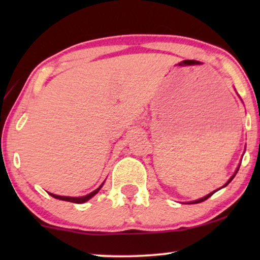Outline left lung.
<instances>
[{"label": "left lung", "mask_w": 260, "mask_h": 260, "mask_svg": "<svg viewBox=\"0 0 260 260\" xmlns=\"http://www.w3.org/2000/svg\"><path fill=\"white\" fill-rule=\"evenodd\" d=\"M239 167H240V165H239ZM239 167H238V168H237V170H236V173H234V174H233V175H232V177H231V179H230L229 181H227V182L225 183V186H222V187H226V186H227V184H229V183L231 182V181H232V180H233V177H234V176H236V174L238 173V170H239ZM222 187H221V188H222ZM215 191H216V190H214V191H213V193H209L208 195H206V197H204V198L199 199V200H195V201H190V202H188V204H190V205H191V204H200V202H202V201H205V200H207V199H208V198H211V197H212V195L215 193Z\"/></svg>", "instance_id": "obj_1"}]
</instances>
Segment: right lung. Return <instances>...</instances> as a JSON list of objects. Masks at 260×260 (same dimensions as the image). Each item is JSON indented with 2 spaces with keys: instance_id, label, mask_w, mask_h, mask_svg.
Segmentation results:
<instances>
[{
  "instance_id": "right-lung-1",
  "label": "right lung",
  "mask_w": 260,
  "mask_h": 260,
  "mask_svg": "<svg viewBox=\"0 0 260 260\" xmlns=\"http://www.w3.org/2000/svg\"><path fill=\"white\" fill-rule=\"evenodd\" d=\"M103 184H104V182H103L101 186H99V188H97V189L92 191V193L85 195V197H80V198H72V197H60V195H55V194H52V193H48L51 197H53L54 199H59V200H62V201H69V202H74V204H84V202H86L87 200H90L91 198H93L95 194L98 193L99 190H101V188L103 187Z\"/></svg>"
}]
</instances>
